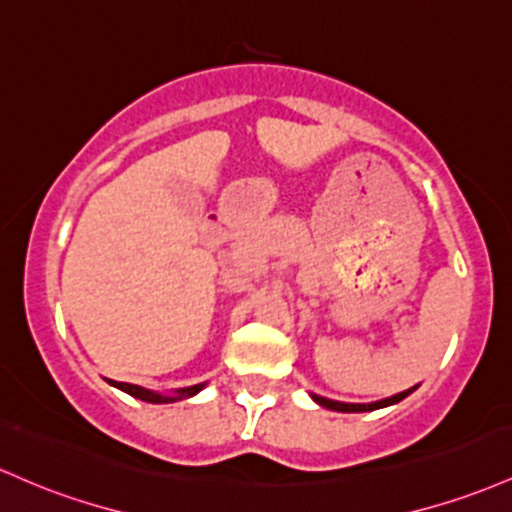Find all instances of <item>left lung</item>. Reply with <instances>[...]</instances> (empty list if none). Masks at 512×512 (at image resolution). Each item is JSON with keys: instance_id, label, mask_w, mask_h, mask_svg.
<instances>
[{"instance_id": "obj_1", "label": "left lung", "mask_w": 512, "mask_h": 512, "mask_svg": "<svg viewBox=\"0 0 512 512\" xmlns=\"http://www.w3.org/2000/svg\"><path fill=\"white\" fill-rule=\"evenodd\" d=\"M415 389H418V384H415L413 389H406V391L396 393V396L381 398V401H374V403H345V401H333V398L318 396V393H311V398L318 403V406L328 408V411H338V413H369V411H379V408L393 406V403L403 401V398L411 396V393H413Z\"/></svg>"}]
</instances>
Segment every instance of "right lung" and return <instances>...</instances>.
<instances>
[{
    "label": "right lung",
    "mask_w": 512,
    "mask_h": 512,
    "mask_svg": "<svg viewBox=\"0 0 512 512\" xmlns=\"http://www.w3.org/2000/svg\"><path fill=\"white\" fill-rule=\"evenodd\" d=\"M111 386H116V389H121L123 393H128V396L133 398H140V401L145 403H174V401H184V398H192L204 389L206 384H194V386H184V389H177L172 393H160V391H150V389H143V386H136V384H126V381H111Z\"/></svg>",
    "instance_id": "add662e5"
}]
</instances>
